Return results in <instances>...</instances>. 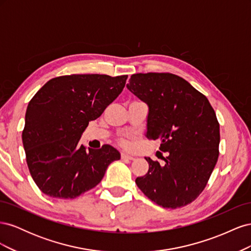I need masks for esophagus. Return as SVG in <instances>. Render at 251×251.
I'll return each instance as SVG.
<instances>
[{"label": "esophagus", "instance_id": "esophagus-1", "mask_svg": "<svg viewBox=\"0 0 251 251\" xmlns=\"http://www.w3.org/2000/svg\"><path fill=\"white\" fill-rule=\"evenodd\" d=\"M121 159H125V160H134L135 157L127 153H121Z\"/></svg>", "mask_w": 251, "mask_h": 251}]
</instances>
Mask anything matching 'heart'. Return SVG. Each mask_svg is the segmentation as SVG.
<instances>
[{
    "label": "heart",
    "instance_id": "obj_1",
    "mask_svg": "<svg viewBox=\"0 0 251 251\" xmlns=\"http://www.w3.org/2000/svg\"><path fill=\"white\" fill-rule=\"evenodd\" d=\"M132 140H133V136L131 135H126V136H124V137L119 138L118 142L121 147L124 148H130L131 144H132Z\"/></svg>",
    "mask_w": 251,
    "mask_h": 251
}]
</instances>
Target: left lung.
I'll return each instance as SVG.
<instances>
[{
    "mask_svg": "<svg viewBox=\"0 0 251 251\" xmlns=\"http://www.w3.org/2000/svg\"><path fill=\"white\" fill-rule=\"evenodd\" d=\"M127 89L149 105V139H160L164 164L146 157L136 184L164 208L185 206L206 186L219 157L220 125L206 96L172 73L133 74Z\"/></svg>",
    "mask_w": 251,
    "mask_h": 251,
    "instance_id": "obj_1",
    "label": "left lung"
}]
</instances>
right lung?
I'll list each match as a JSON object with an SVG mask.
<instances>
[{
	"instance_id": "right-lung-1",
	"label": "right lung",
	"mask_w": 251,
	"mask_h": 251,
	"mask_svg": "<svg viewBox=\"0 0 251 251\" xmlns=\"http://www.w3.org/2000/svg\"><path fill=\"white\" fill-rule=\"evenodd\" d=\"M127 75L72 74L52 78L29 101L22 140L31 177L52 198L74 199L95 187L119 151L79 143L89 121L100 117L124 90Z\"/></svg>"
}]
</instances>
